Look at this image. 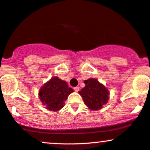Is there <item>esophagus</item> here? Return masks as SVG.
Instances as JSON below:
<instances>
[{
    "instance_id": "1",
    "label": "esophagus",
    "mask_w": 150,
    "mask_h": 150,
    "mask_svg": "<svg viewBox=\"0 0 150 150\" xmlns=\"http://www.w3.org/2000/svg\"><path fill=\"white\" fill-rule=\"evenodd\" d=\"M74 89L76 92H78V91H79V86H76V87L74 88Z\"/></svg>"
}]
</instances>
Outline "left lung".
Segmentation results:
<instances>
[{"label": "left lung", "instance_id": "8db88e82", "mask_svg": "<svg viewBox=\"0 0 150 150\" xmlns=\"http://www.w3.org/2000/svg\"><path fill=\"white\" fill-rule=\"evenodd\" d=\"M85 87L81 88L79 94L83 98L85 104L92 110H98L107 103L109 91L103 84L95 79L85 80Z\"/></svg>", "mask_w": 150, "mask_h": 150}]
</instances>
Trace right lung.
I'll list each match as a JSON object with an SVG mask.
<instances>
[{
	"instance_id": "add662e5",
	"label": "right lung",
	"mask_w": 150,
	"mask_h": 150,
	"mask_svg": "<svg viewBox=\"0 0 150 150\" xmlns=\"http://www.w3.org/2000/svg\"><path fill=\"white\" fill-rule=\"evenodd\" d=\"M73 91L67 82L55 76L43 85L38 94L46 109L56 112L64 107V101L67 100L69 95Z\"/></svg>"
}]
</instances>
